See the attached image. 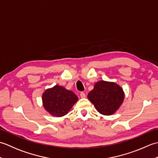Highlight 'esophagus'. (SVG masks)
<instances>
[{"label": "esophagus", "instance_id": "1", "mask_svg": "<svg viewBox=\"0 0 158 158\" xmlns=\"http://www.w3.org/2000/svg\"><path fill=\"white\" fill-rule=\"evenodd\" d=\"M80 96H81V98H85V94L84 92H81L80 93Z\"/></svg>", "mask_w": 158, "mask_h": 158}]
</instances>
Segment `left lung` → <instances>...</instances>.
I'll list each match as a JSON object with an SVG mask.
<instances>
[{"label":"left lung","mask_w":158,"mask_h":158,"mask_svg":"<svg viewBox=\"0 0 158 158\" xmlns=\"http://www.w3.org/2000/svg\"><path fill=\"white\" fill-rule=\"evenodd\" d=\"M96 110L105 115H110L119 108L124 99V92L121 87L113 82L100 81L88 94Z\"/></svg>","instance_id":"left-lung-1"}]
</instances>
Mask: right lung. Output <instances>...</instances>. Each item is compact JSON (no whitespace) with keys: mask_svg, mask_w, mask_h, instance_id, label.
Listing matches in <instances>:
<instances>
[{"mask_svg":"<svg viewBox=\"0 0 158 158\" xmlns=\"http://www.w3.org/2000/svg\"><path fill=\"white\" fill-rule=\"evenodd\" d=\"M42 100L43 106L49 114L62 117L68 113L78 100V97L72 91L56 85L45 90L43 94Z\"/></svg>","mask_w":158,"mask_h":158,"instance_id":"right-lung-1","label":"right lung"}]
</instances>
